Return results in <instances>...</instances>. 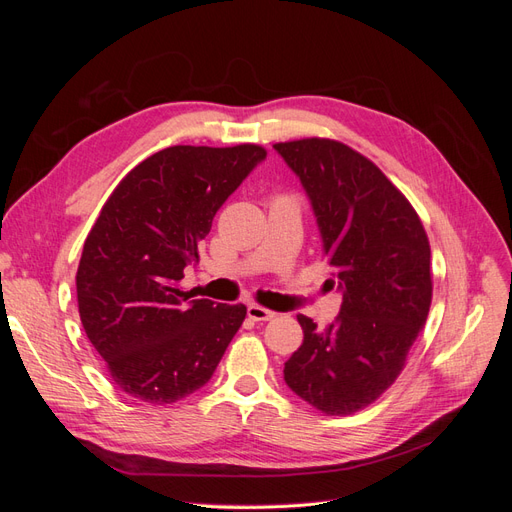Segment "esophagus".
Returning a JSON list of instances; mask_svg holds the SVG:
<instances>
[{
  "instance_id": "34e87169",
  "label": "esophagus",
  "mask_w": 512,
  "mask_h": 512,
  "mask_svg": "<svg viewBox=\"0 0 512 512\" xmlns=\"http://www.w3.org/2000/svg\"><path fill=\"white\" fill-rule=\"evenodd\" d=\"M247 318L254 320V322H267V320L275 318V312H271V309L260 307V305H247Z\"/></svg>"
}]
</instances>
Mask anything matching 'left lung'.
Segmentation results:
<instances>
[{
    "label": "left lung",
    "instance_id": "obj_1",
    "mask_svg": "<svg viewBox=\"0 0 512 512\" xmlns=\"http://www.w3.org/2000/svg\"><path fill=\"white\" fill-rule=\"evenodd\" d=\"M312 203L324 254L342 290L327 329L303 314V344L284 380L309 406L344 416L389 389L431 305L429 239L408 198L382 170L331 138L275 143Z\"/></svg>",
    "mask_w": 512,
    "mask_h": 512
}]
</instances>
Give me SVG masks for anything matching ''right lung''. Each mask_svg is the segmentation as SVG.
I'll use <instances>...</instances> for the list:
<instances>
[{
    "mask_svg": "<svg viewBox=\"0 0 512 512\" xmlns=\"http://www.w3.org/2000/svg\"><path fill=\"white\" fill-rule=\"evenodd\" d=\"M260 145H175L119 181L83 245L76 297L83 329L123 393L173 404L205 386L245 305H213L185 292L183 269L215 213L252 168Z\"/></svg>",
    "mask_w": 512,
    "mask_h": 512,
    "instance_id": "right-lung-1",
    "label": "right lung"
}]
</instances>
